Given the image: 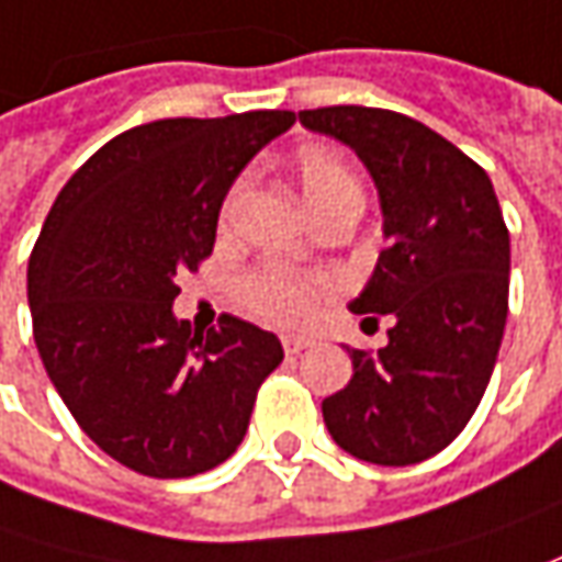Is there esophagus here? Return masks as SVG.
Segmentation results:
<instances>
[{"label":"esophagus","instance_id":"obj_1","mask_svg":"<svg viewBox=\"0 0 562 562\" xmlns=\"http://www.w3.org/2000/svg\"><path fill=\"white\" fill-rule=\"evenodd\" d=\"M314 339H307V336H282V348H285V355H301L304 348H311Z\"/></svg>","mask_w":562,"mask_h":562}]
</instances>
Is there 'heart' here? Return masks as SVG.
<instances>
[{
    "mask_svg": "<svg viewBox=\"0 0 562 562\" xmlns=\"http://www.w3.org/2000/svg\"><path fill=\"white\" fill-rule=\"evenodd\" d=\"M295 177L301 195L314 217H323L336 207L363 202V186L355 167L341 158V151L329 146H301L295 151ZM243 183L233 186L226 211L236 204ZM329 282L323 277H299L289 270H255L239 285V299L248 314L280 326H299L311 317L314 304L326 295Z\"/></svg>",
    "mask_w": 562,
    "mask_h": 562,
    "instance_id": "b5f03b06",
    "label": "heart"
}]
</instances>
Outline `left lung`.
I'll return each mask as SVG.
<instances>
[{"label": "left lung", "instance_id": "1", "mask_svg": "<svg viewBox=\"0 0 562 562\" xmlns=\"http://www.w3.org/2000/svg\"><path fill=\"white\" fill-rule=\"evenodd\" d=\"M299 121L355 148L389 239L348 304L373 323L389 314V345L348 348L355 376L323 401V423L351 457L411 467L445 451L485 395L507 323L510 233L488 173L414 117L333 105Z\"/></svg>", "mask_w": 562, "mask_h": 562}]
</instances>
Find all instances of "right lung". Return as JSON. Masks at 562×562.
<instances>
[{"instance_id":"add662e5","label":"right lung","mask_w":562,"mask_h":562,"mask_svg":"<svg viewBox=\"0 0 562 562\" xmlns=\"http://www.w3.org/2000/svg\"><path fill=\"white\" fill-rule=\"evenodd\" d=\"M292 124V111H245L133 126L70 177L33 245L43 367L80 429L136 473L221 467L280 367L273 333L229 314L192 329L170 304L177 273L214 251L233 180Z\"/></svg>"}]
</instances>
